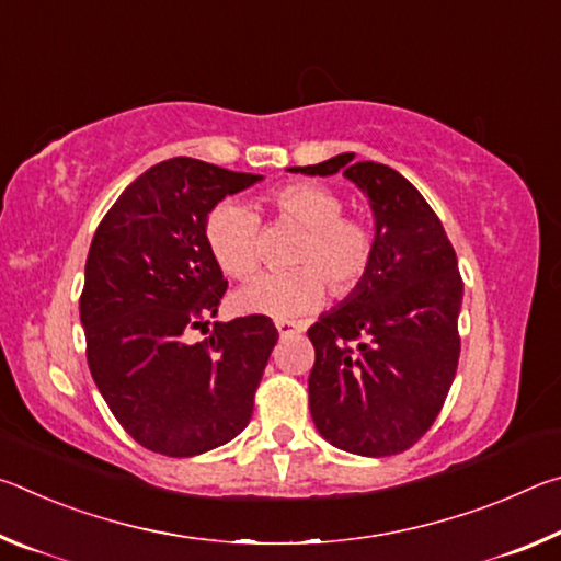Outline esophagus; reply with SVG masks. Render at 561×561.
<instances>
[{
  "instance_id": "1",
  "label": "esophagus",
  "mask_w": 561,
  "mask_h": 561,
  "mask_svg": "<svg viewBox=\"0 0 561 561\" xmlns=\"http://www.w3.org/2000/svg\"><path fill=\"white\" fill-rule=\"evenodd\" d=\"M274 324H277V331L282 336H289V334H299V331L304 329L299 321H289V319H277L274 321Z\"/></svg>"
}]
</instances>
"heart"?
<instances>
[{"instance_id":"heart-1","label":"heart","mask_w":561,"mask_h":561,"mask_svg":"<svg viewBox=\"0 0 561 561\" xmlns=\"http://www.w3.org/2000/svg\"><path fill=\"white\" fill-rule=\"evenodd\" d=\"M270 203L279 217L304 227L287 272H264L234 291L244 314L287 319L321 304L329 291L344 299L364 284L376 254V234L360 217L344 215V201L329 185L297 180L272 190ZM205 240L220 270L250 277L262 262V225L244 203H222L207 215Z\"/></svg>"}]
</instances>
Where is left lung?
I'll return each mask as SVG.
<instances>
[{"mask_svg": "<svg viewBox=\"0 0 561 561\" xmlns=\"http://www.w3.org/2000/svg\"><path fill=\"white\" fill-rule=\"evenodd\" d=\"M289 170H341L364 190L376 217V254L364 284L307 331L317 351L311 417L346 453H403L428 433L458 371V257L438 215L398 170L354 163V153Z\"/></svg>", "mask_w": 561, "mask_h": 561, "instance_id": "1", "label": "left lung"}]
</instances>
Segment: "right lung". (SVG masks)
<instances>
[{
    "label": "right lung",
    "instance_id": "obj_1",
    "mask_svg": "<svg viewBox=\"0 0 561 561\" xmlns=\"http://www.w3.org/2000/svg\"><path fill=\"white\" fill-rule=\"evenodd\" d=\"M262 175L170 158L123 190L93 234L81 324L103 401L144 448L193 458L240 435L252 417L279 331L250 314L207 329L227 279L205 222L227 195Z\"/></svg>",
    "mask_w": 561,
    "mask_h": 561
}]
</instances>
